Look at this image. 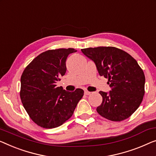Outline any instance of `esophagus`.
<instances>
[{
    "label": "esophagus",
    "instance_id": "1",
    "mask_svg": "<svg viewBox=\"0 0 156 156\" xmlns=\"http://www.w3.org/2000/svg\"><path fill=\"white\" fill-rule=\"evenodd\" d=\"M91 94V92H90V91H84V94L85 95H90Z\"/></svg>",
    "mask_w": 156,
    "mask_h": 156
}]
</instances>
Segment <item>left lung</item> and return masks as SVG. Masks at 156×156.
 Segmentation results:
<instances>
[{"label":"left lung","mask_w":156,"mask_h":156,"mask_svg":"<svg viewBox=\"0 0 156 156\" xmlns=\"http://www.w3.org/2000/svg\"><path fill=\"white\" fill-rule=\"evenodd\" d=\"M96 64L101 76L108 79L111 91L103 97L98 113L114 122L129 117L141 105L145 94V75L136 60L127 52L112 46L82 49Z\"/></svg>","instance_id":"1"}]
</instances>
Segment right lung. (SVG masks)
<instances>
[{"instance_id": "right-lung-1", "label": "right lung", "mask_w": 156, "mask_h": 156, "mask_svg": "<svg viewBox=\"0 0 156 156\" xmlns=\"http://www.w3.org/2000/svg\"><path fill=\"white\" fill-rule=\"evenodd\" d=\"M76 51L69 48L43 52L22 73L20 98L29 117L41 127L62 125L73 115L83 96L81 89L69 92L56 85L66 73L67 56Z\"/></svg>"}]
</instances>
